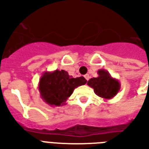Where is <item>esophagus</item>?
Returning a JSON list of instances; mask_svg holds the SVG:
<instances>
[{"label":"esophagus","instance_id":"34e87169","mask_svg":"<svg viewBox=\"0 0 149 149\" xmlns=\"http://www.w3.org/2000/svg\"><path fill=\"white\" fill-rule=\"evenodd\" d=\"M84 77H85L86 80H88L89 79H90V76H89V74H86L85 76H84Z\"/></svg>","mask_w":149,"mask_h":149}]
</instances>
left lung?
Masks as SVG:
<instances>
[{
    "mask_svg": "<svg viewBox=\"0 0 149 149\" xmlns=\"http://www.w3.org/2000/svg\"><path fill=\"white\" fill-rule=\"evenodd\" d=\"M98 77L91 78L87 84L94 89V92L104 100L113 99L121 88L118 80L112 77L105 69H100L97 72Z\"/></svg>",
    "mask_w": 149,
    "mask_h": 149,
    "instance_id": "obj_1",
    "label": "left lung"
}]
</instances>
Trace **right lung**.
<instances>
[{"label": "right lung", "mask_w": 149, "mask_h": 149, "mask_svg": "<svg viewBox=\"0 0 149 149\" xmlns=\"http://www.w3.org/2000/svg\"><path fill=\"white\" fill-rule=\"evenodd\" d=\"M86 83L84 77L73 78L68 72L56 69L44 72L39 79L38 88L44 102L52 107H60L65 105L75 88Z\"/></svg>", "instance_id": "right-lung-1"}]
</instances>
